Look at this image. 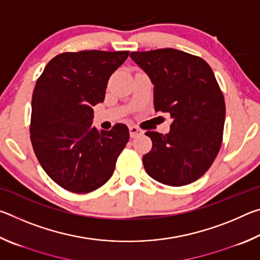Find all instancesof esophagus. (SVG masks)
Segmentation results:
<instances>
[{"mask_svg":"<svg viewBox=\"0 0 260 260\" xmlns=\"http://www.w3.org/2000/svg\"><path fill=\"white\" fill-rule=\"evenodd\" d=\"M129 134H131V138L134 139L136 136L143 134V131L140 129L139 127L136 126H129Z\"/></svg>","mask_w":260,"mask_h":260,"instance_id":"1","label":"esophagus"}]
</instances>
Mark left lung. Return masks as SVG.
Returning <instances> with one entry per match:
<instances>
[{"mask_svg":"<svg viewBox=\"0 0 260 260\" xmlns=\"http://www.w3.org/2000/svg\"><path fill=\"white\" fill-rule=\"evenodd\" d=\"M131 57L155 85L156 111L173 118L169 134L146 133L152 141L142 158L146 172L172 187L196 181L222 143L225 99L212 69L201 57L172 48L132 51Z\"/></svg>","mask_w":260,"mask_h":260,"instance_id":"1","label":"left lung"}]
</instances>
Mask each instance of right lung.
Masks as SVG:
<instances>
[{"label": "right lung", "mask_w": 260, "mask_h": 260, "mask_svg": "<svg viewBox=\"0 0 260 260\" xmlns=\"http://www.w3.org/2000/svg\"><path fill=\"white\" fill-rule=\"evenodd\" d=\"M129 51L82 50L55 56L32 96L30 142L46 173L76 193L94 191L112 177L129 140L128 127L93 126V107L104 101L111 74Z\"/></svg>", "instance_id": "obj_1"}]
</instances>
